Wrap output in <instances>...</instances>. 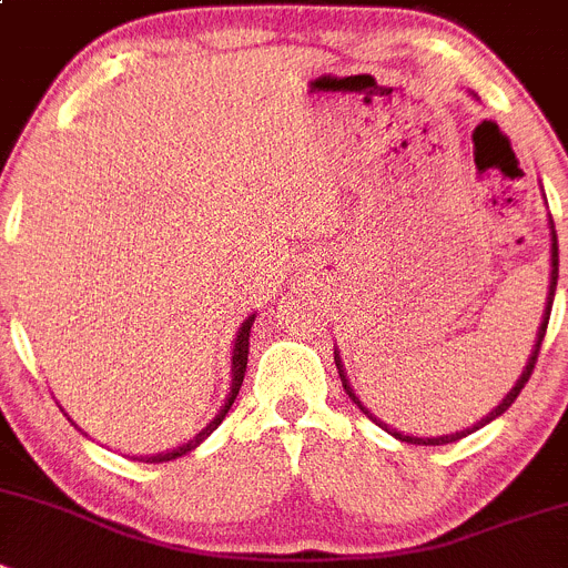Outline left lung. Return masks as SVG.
<instances>
[{"label":"left lung","instance_id":"left-lung-1","mask_svg":"<svg viewBox=\"0 0 568 568\" xmlns=\"http://www.w3.org/2000/svg\"><path fill=\"white\" fill-rule=\"evenodd\" d=\"M549 227H552V281H549V295H546V310H544V321H540V326H538V341H535V348H532V355H529V361H527V366H524V372H521V377H518V383H515L513 388H509L507 392V397L501 399V403L496 405V408L490 410V414L485 416V419H478L476 425H473V428H467V430H456V434H447V436H430V439H423V436H405V434H399L397 428H388L386 423H379L377 416L372 414V410L366 408V405L361 403V399L355 397V392H352V386H348V379H346V372H343V363H341V357H337V352H335V366H337V374H341V379H343V392L348 394V399H352V403L357 405V408L363 410V414L368 416V419H372V423H377L379 428L383 430H388V434L394 436V439H399V442H408V445H447V442H456V439H462V436H467V434H473V430H478L481 428V425H487V423H493V419H496V416H501L504 410L509 408V405L515 403V397H518V394H521V388L527 386L529 383V377H532V368H535V363H538V352H540V343H544V335H546V326H549V315H552V301H555V287H558V233H555V222H552V216H549Z\"/></svg>","mask_w":568,"mask_h":568}]
</instances>
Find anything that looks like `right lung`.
<instances>
[{"label":"right lung","instance_id":"add662e5","mask_svg":"<svg viewBox=\"0 0 568 568\" xmlns=\"http://www.w3.org/2000/svg\"><path fill=\"white\" fill-rule=\"evenodd\" d=\"M253 321H256V315H250V318L244 321L242 329H239V335H236V341H233V366H231L233 383H231V394H227V399H225V405H222V408H220V414L213 416L211 423H207V428H202L200 434H196L194 439L185 442V445L174 447V450H169V454L140 456V462H171V459H176V456H182V454H191V450H194V447H200L202 442H205L207 436H211L213 430H216V425H220L222 419H225V414H227V410H231L233 399H236L239 388H242L244 372H247V355H250V326H253Z\"/></svg>","mask_w":568,"mask_h":568}]
</instances>
